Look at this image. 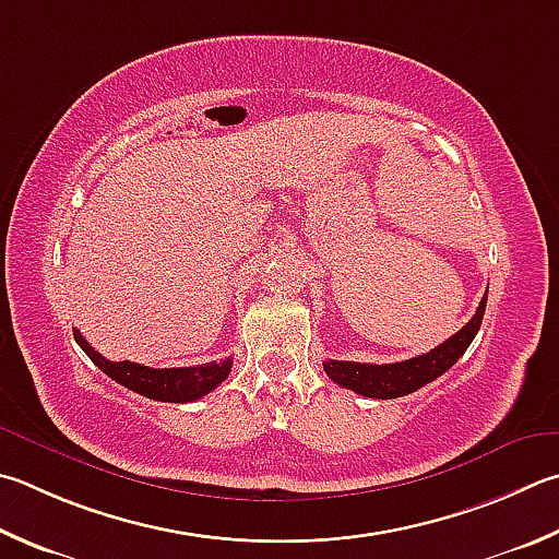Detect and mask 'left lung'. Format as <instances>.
I'll return each instance as SVG.
<instances>
[{
    "label": "left lung",
    "mask_w": 559,
    "mask_h": 559,
    "mask_svg": "<svg viewBox=\"0 0 559 559\" xmlns=\"http://www.w3.org/2000/svg\"><path fill=\"white\" fill-rule=\"evenodd\" d=\"M486 296H489V290H486ZM486 296L481 298L479 308H476L474 318L466 322L460 332H454L450 340H444L440 347L430 349L428 354H420V357L395 364H359L330 359L322 364L324 373H328L334 383H340L342 389L367 395V399L389 401L418 391L425 383L442 377V373L454 367L456 359L469 349L472 340L481 328Z\"/></svg>",
    "instance_id": "8db88e82"
}]
</instances>
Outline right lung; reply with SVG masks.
I'll use <instances>...</instances> for the list:
<instances>
[{
  "label": "right lung",
  "mask_w": 559,
  "mask_h": 559,
  "mask_svg": "<svg viewBox=\"0 0 559 559\" xmlns=\"http://www.w3.org/2000/svg\"><path fill=\"white\" fill-rule=\"evenodd\" d=\"M75 342L83 347L93 364H97L111 381L124 385V389L134 391L146 399L164 401V403H190L198 401L229 377L231 359L222 361H207L200 367H178V369H151L141 367L134 361H109L103 354L95 352L85 342L83 334L73 330Z\"/></svg>",
  "instance_id": "add662e5"
}]
</instances>
